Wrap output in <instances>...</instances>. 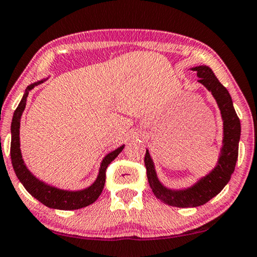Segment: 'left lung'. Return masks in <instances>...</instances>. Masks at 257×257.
Wrapping results in <instances>:
<instances>
[{
    "instance_id": "left-lung-1",
    "label": "left lung",
    "mask_w": 257,
    "mask_h": 257,
    "mask_svg": "<svg viewBox=\"0 0 257 257\" xmlns=\"http://www.w3.org/2000/svg\"><path fill=\"white\" fill-rule=\"evenodd\" d=\"M197 72L198 82L203 84L211 92L219 106L224 121V140L221 155L218 160V165L211 173L201 179L196 185L186 190H171L164 187L157 178L155 166L149 151L144 157V164L147 168L149 183L158 200L167 205L177 208H195L209 202L212 197L220 193L231 179L234 172L236 160L239 155L240 140V120L233 107L232 98L223 84L214 76L211 69L205 66L193 68Z\"/></svg>"
}]
</instances>
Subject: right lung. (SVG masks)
Masks as SVG:
<instances>
[{"instance_id":"1","label":"right lung","mask_w":257,"mask_h":257,"mask_svg":"<svg viewBox=\"0 0 257 257\" xmlns=\"http://www.w3.org/2000/svg\"><path fill=\"white\" fill-rule=\"evenodd\" d=\"M44 80H40L38 83H33L26 87L25 93L23 95L21 102L15 110L13 122H11V145H10V157L13 167L16 173L19 181L22 185L25 187V189L32 195L34 198L43 203L46 206L52 209L59 210H77L80 208H85V206L92 204V203L97 201V198L100 196L102 189L105 186L106 180V168L116 158L122 150L123 147H120L115 151L110 152L107 155L104 160H102L100 170H99V175L94 183L90 186L89 188L79 190V191H68L57 189L54 187L45 185L38 180L32 173L26 168L24 162L22 159L21 149H19V125H21V116L23 110L26 105V98H28L30 90H32L34 86L39 85Z\"/></svg>"}]
</instances>
